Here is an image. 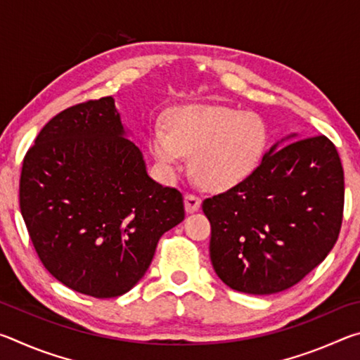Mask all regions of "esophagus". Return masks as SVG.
<instances>
[{"label":"esophagus","instance_id":"1","mask_svg":"<svg viewBox=\"0 0 360 360\" xmlns=\"http://www.w3.org/2000/svg\"><path fill=\"white\" fill-rule=\"evenodd\" d=\"M200 205H202V200H200L197 195H192V193H186L184 195V206H186V211L187 212L198 211Z\"/></svg>","mask_w":360,"mask_h":360}]
</instances>
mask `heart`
<instances>
[{
  "mask_svg": "<svg viewBox=\"0 0 360 360\" xmlns=\"http://www.w3.org/2000/svg\"><path fill=\"white\" fill-rule=\"evenodd\" d=\"M268 139V127L259 114L219 105H187L169 114L168 129L155 122L149 150L168 178L191 155V172L200 186L227 191L257 169Z\"/></svg>",
  "mask_w": 360,
  "mask_h": 360,
  "instance_id": "heart-1",
  "label": "heart"
}]
</instances>
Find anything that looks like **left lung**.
Segmentation results:
<instances>
[{"mask_svg":"<svg viewBox=\"0 0 360 360\" xmlns=\"http://www.w3.org/2000/svg\"><path fill=\"white\" fill-rule=\"evenodd\" d=\"M343 203V167L330 139L281 138L248 179L202 205L216 275L252 295L292 288L332 251Z\"/></svg>","mask_w":360,"mask_h":360,"instance_id":"obj_1","label":"left lung"}]
</instances>
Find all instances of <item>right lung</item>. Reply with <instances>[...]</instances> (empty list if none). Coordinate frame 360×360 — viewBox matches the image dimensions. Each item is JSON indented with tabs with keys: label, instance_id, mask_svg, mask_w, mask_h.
Masks as SVG:
<instances>
[{
	"label": "right lung",
	"instance_id": "right-lung-1",
	"mask_svg": "<svg viewBox=\"0 0 360 360\" xmlns=\"http://www.w3.org/2000/svg\"><path fill=\"white\" fill-rule=\"evenodd\" d=\"M112 96L51 119L23 158L20 212L42 265L95 298L136 285L184 200L148 174Z\"/></svg>",
	"mask_w": 360,
	"mask_h": 360
}]
</instances>
